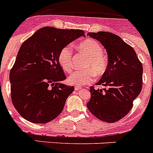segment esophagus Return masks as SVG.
<instances>
[{"instance_id": "esophagus-1", "label": "esophagus", "mask_w": 153, "mask_h": 153, "mask_svg": "<svg viewBox=\"0 0 153 153\" xmlns=\"http://www.w3.org/2000/svg\"><path fill=\"white\" fill-rule=\"evenodd\" d=\"M81 87H79V86H75V90L76 91H79V90H81Z\"/></svg>"}]
</instances>
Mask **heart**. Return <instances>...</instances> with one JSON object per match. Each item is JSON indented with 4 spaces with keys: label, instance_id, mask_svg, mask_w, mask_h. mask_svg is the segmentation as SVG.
<instances>
[{
    "label": "heart",
    "instance_id": "obj_1",
    "mask_svg": "<svg viewBox=\"0 0 153 153\" xmlns=\"http://www.w3.org/2000/svg\"><path fill=\"white\" fill-rule=\"evenodd\" d=\"M80 52L87 56L83 63V70L75 71L70 75L68 82L76 86L90 84L94 81L95 76L100 77L106 74L108 68V60L103 53V48L100 42L93 39H85L76 46ZM58 61L62 68L70 73L74 69L73 52L66 47L60 51Z\"/></svg>",
    "mask_w": 153,
    "mask_h": 153
}]
</instances>
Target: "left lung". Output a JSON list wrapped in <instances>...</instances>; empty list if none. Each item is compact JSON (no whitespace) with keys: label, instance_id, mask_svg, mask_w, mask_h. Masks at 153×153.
<instances>
[{"label":"left lung","instance_id":"8db88e82","mask_svg":"<svg viewBox=\"0 0 153 153\" xmlns=\"http://www.w3.org/2000/svg\"><path fill=\"white\" fill-rule=\"evenodd\" d=\"M87 35L103 45L109 60L106 74L96 84L104 88L90 86L91 98L86 106L99 120L117 122L129 113L141 92L143 65L134 49L117 34L100 31Z\"/></svg>","mask_w":153,"mask_h":153}]
</instances>
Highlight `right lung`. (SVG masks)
Returning a JSON list of instances; mask_svg holds the SVG:
<instances>
[{
  "label": "right lung",
  "mask_w": 153,
  "mask_h": 153,
  "mask_svg": "<svg viewBox=\"0 0 153 153\" xmlns=\"http://www.w3.org/2000/svg\"><path fill=\"white\" fill-rule=\"evenodd\" d=\"M81 36H84L82 30L45 27L21 46L10 72V96L13 106L25 120L47 123L63 111L74 86L61 83L67 76L58 56Z\"/></svg>",
  "instance_id": "right-lung-1"
}]
</instances>
